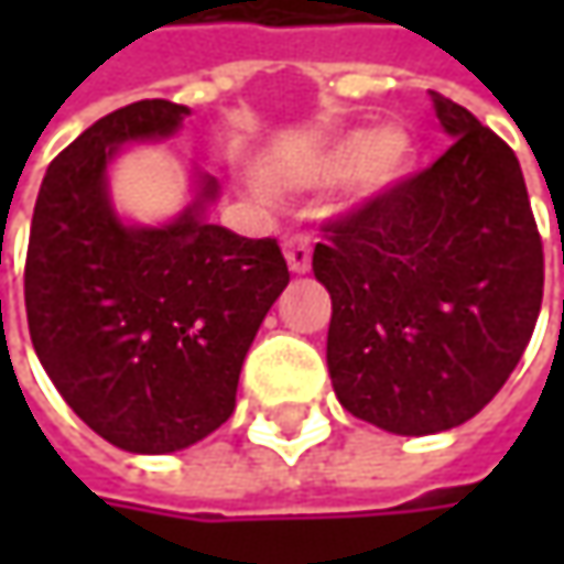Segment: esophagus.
I'll list each match as a JSON object with an SVG mask.
<instances>
[{"label": "esophagus", "instance_id": "esophagus-1", "mask_svg": "<svg viewBox=\"0 0 564 564\" xmlns=\"http://www.w3.org/2000/svg\"><path fill=\"white\" fill-rule=\"evenodd\" d=\"M282 248H285V260H289V270H292V272H307V270H311V238H304V235H289Z\"/></svg>", "mask_w": 564, "mask_h": 564}]
</instances>
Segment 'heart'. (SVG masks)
I'll use <instances>...</instances> for the list:
<instances>
[{"label": "heart", "mask_w": 564, "mask_h": 564, "mask_svg": "<svg viewBox=\"0 0 564 564\" xmlns=\"http://www.w3.org/2000/svg\"><path fill=\"white\" fill-rule=\"evenodd\" d=\"M414 163V143L401 131V128H382L377 134H351L345 141H338L323 172L326 175H345L351 169H358V182L367 191H379V187L399 182L401 175Z\"/></svg>", "instance_id": "heart-1"}]
</instances>
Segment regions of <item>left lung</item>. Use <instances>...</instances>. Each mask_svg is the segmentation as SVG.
Returning <instances> with one entry per match:
<instances>
[{
	"instance_id": "1",
	"label": "left lung",
	"mask_w": 564,
	"mask_h": 564,
	"mask_svg": "<svg viewBox=\"0 0 564 564\" xmlns=\"http://www.w3.org/2000/svg\"><path fill=\"white\" fill-rule=\"evenodd\" d=\"M455 138L433 165L323 223L338 401L399 436L470 421L506 386L543 304V241L518 156L430 90Z\"/></svg>"
}]
</instances>
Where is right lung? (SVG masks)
Here are the masks:
<instances>
[{
    "label": "right lung",
    "instance_id": "1",
    "mask_svg": "<svg viewBox=\"0 0 564 564\" xmlns=\"http://www.w3.org/2000/svg\"><path fill=\"white\" fill-rule=\"evenodd\" d=\"M187 106L141 99L55 156L33 206L24 307L43 370L106 443L163 455L231 417L241 364L289 285L275 238L200 219L216 182L163 228L121 226L106 163L124 141L165 138Z\"/></svg>",
    "mask_w": 564,
    "mask_h": 564
}]
</instances>
